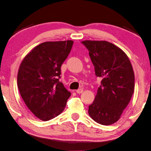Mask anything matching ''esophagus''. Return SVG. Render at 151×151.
<instances>
[{"label":"esophagus","instance_id":"1","mask_svg":"<svg viewBox=\"0 0 151 151\" xmlns=\"http://www.w3.org/2000/svg\"><path fill=\"white\" fill-rule=\"evenodd\" d=\"M76 92L77 93V94H81V93L83 92V89H78V90H76Z\"/></svg>","mask_w":151,"mask_h":151}]
</instances>
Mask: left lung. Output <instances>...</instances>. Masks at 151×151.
I'll use <instances>...</instances> for the list:
<instances>
[{"label": "left lung", "instance_id": "obj_1", "mask_svg": "<svg viewBox=\"0 0 151 151\" xmlns=\"http://www.w3.org/2000/svg\"><path fill=\"white\" fill-rule=\"evenodd\" d=\"M89 51L97 77L102 78L94 102L88 107L90 117L109 125L119 119L134 92L132 65L122 49L106 41L81 42Z\"/></svg>", "mask_w": 151, "mask_h": 151}]
</instances>
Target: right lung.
Masks as SVG:
<instances>
[{
	"mask_svg": "<svg viewBox=\"0 0 151 151\" xmlns=\"http://www.w3.org/2000/svg\"><path fill=\"white\" fill-rule=\"evenodd\" d=\"M73 44L72 40L43 42L26 55L19 67L20 94L32 114L42 121L61 114L71 94L59 78Z\"/></svg>",
	"mask_w": 151,
	"mask_h": 151,
	"instance_id": "right-lung-1",
	"label": "right lung"
}]
</instances>
